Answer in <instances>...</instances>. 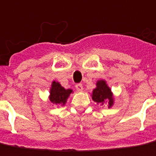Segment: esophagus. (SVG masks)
<instances>
[{
    "label": "esophagus",
    "mask_w": 156,
    "mask_h": 156,
    "mask_svg": "<svg viewBox=\"0 0 156 156\" xmlns=\"http://www.w3.org/2000/svg\"><path fill=\"white\" fill-rule=\"evenodd\" d=\"M76 90L78 91V92H81V91L83 90V86H82V84H80V83H79V84H76Z\"/></svg>",
    "instance_id": "esophagus-1"
}]
</instances>
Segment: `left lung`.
I'll use <instances>...</instances> for the list:
<instances>
[{
	"label": "left lung",
	"instance_id": "obj_1",
	"mask_svg": "<svg viewBox=\"0 0 156 156\" xmlns=\"http://www.w3.org/2000/svg\"><path fill=\"white\" fill-rule=\"evenodd\" d=\"M92 99L97 104L104 105V103H108L109 107L113 105V98L110 87L106 85L105 80H100L96 83V88L93 91Z\"/></svg>",
	"mask_w": 156,
	"mask_h": 156
}]
</instances>
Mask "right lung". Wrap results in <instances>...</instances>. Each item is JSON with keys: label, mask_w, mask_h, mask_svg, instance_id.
Returning <instances> with one entry per match:
<instances>
[{"label": "right lung", "mask_w": 156, "mask_h": 156, "mask_svg": "<svg viewBox=\"0 0 156 156\" xmlns=\"http://www.w3.org/2000/svg\"><path fill=\"white\" fill-rule=\"evenodd\" d=\"M71 93V89H65L60 85V83L54 80L50 92V101L53 105H64Z\"/></svg>", "instance_id": "obj_1"}]
</instances>
